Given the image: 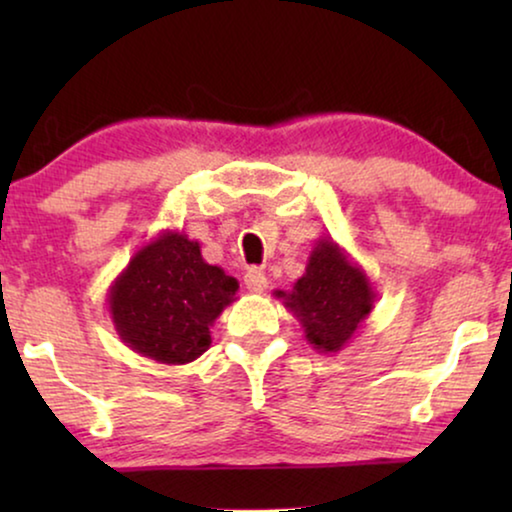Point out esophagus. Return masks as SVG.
I'll use <instances>...</instances> for the list:
<instances>
[{
    "mask_svg": "<svg viewBox=\"0 0 512 512\" xmlns=\"http://www.w3.org/2000/svg\"><path fill=\"white\" fill-rule=\"evenodd\" d=\"M244 284H247L249 291L261 293V291H265V286H268V277H265V272L251 268L247 275H244Z\"/></svg>",
    "mask_w": 512,
    "mask_h": 512,
    "instance_id": "34e87169",
    "label": "esophagus"
}]
</instances>
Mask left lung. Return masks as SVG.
<instances>
[{"label": "left lung", "instance_id": "8db88e82", "mask_svg": "<svg viewBox=\"0 0 512 512\" xmlns=\"http://www.w3.org/2000/svg\"><path fill=\"white\" fill-rule=\"evenodd\" d=\"M321 354H338L375 310L377 293L366 270L331 237H319L303 277L291 291H275Z\"/></svg>", "mask_w": 512, "mask_h": 512}]
</instances>
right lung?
Returning <instances> with one entry per match:
<instances>
[{
	"label": "right lung",
	"instance_id": "obj_1",
	"mask_svg": "<svg viewBox=\"0 0 512 512\" xmlns=\"http://www.w3.org/2000/svg\"><path fill=\"white\" fill-rule=\"evenodd\" d=\"M237 282L209 265L200 244L163 230L135 251L111 282L107 305L118 338L146 359L181 366L212 345L214 321L235 300Z\"/></svg>",
	"mask_w": 512,
	"mask_h": 512
}]
</instances>
